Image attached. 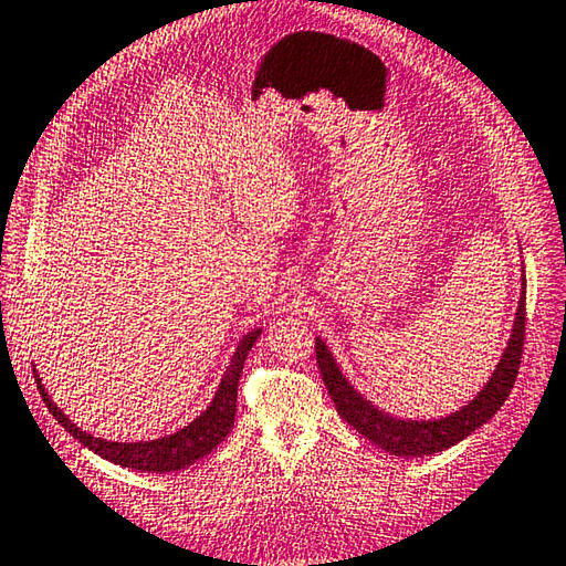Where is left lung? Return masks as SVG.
I'll use <instances>...</instances> for the list:
<instances>
[{
  "instance_id": "1",
  "label": "left lung",
  "mask_w": 566,
  "mask_h": 566,
  "mask_svg": "<svg viewBox=\"0 0 566 566\" xmlns=\"http://www.w3.org/2000/svg\"><path fill=\"white\" fill-rule=\"evenodd\" d=\"M523 343L525 282L523 294H520L511 340H507V348L503 350L501 363L495 365L491 380L485 382L483 390L475 395L469 405H463L459 412H451L449 417L441 419H422V422H419V419H397L392 415H387L370 400H365L358 390H353V385L343 378L338 363L331 356V350L321 338H316V363L338 415L346 419L353 429L360 431L365 439H370L375 447L390 451L392 457L417 459L459 444L461 439H467L471 431L483 427L497 409L503 407L517 380L520 358H523Z\"/></svg>"
}]
</instances>
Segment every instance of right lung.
Listing matches in <instances>:
<instances>
[{"label": "right lung", "mask_w": 566, "mask_h": 566, "mask_svg": "<svg viewBox=\"0 0 566 566\" xmlns=\"http://www.w3.org/2000/svg\"><path fill=\"white\" fill-rule=\"evenodd\" d=\"M260 334L262 328H254L240 340L235 356H232L223 380L218 385L213 402L208 405L206 412H201V417H196L191 424L179 429L176 434L151 439V441H132V444H127V441H107V439H97L93 434H87V431L77 429L71 419L63 415L61 407L53 405L36 370H33V378H36V387L43 397V402L49 407V412L59 419V424L65 427V431H71L83 447L95 451L97 457L135 471H149V473L181 471L186 467H191V463H196L198 459L208 457V453L228 437L232 422H235L238 380L242 375V365H245L248 353L254 346V340L260 338Z\"/></svg>", "instance_id": "right-lung-1"}]
</instances>
